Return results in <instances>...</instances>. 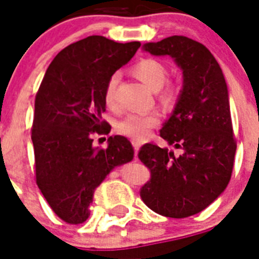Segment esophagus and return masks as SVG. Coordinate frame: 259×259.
I'll list each match as a JSON object with an SVG mask.
<instances>
[{"mask_svg":"<svg viewBox=\"0 0 259 259\" xmlns=\"http://www.w3.org/2000/svg\"><path fill=\"white\" fill-rule=\"evenodd\" d=\"M133 148H134V152L137 153L138 149H140V144H138V142H134L133 141Z\"/></svg>","mask_w":259,"mask_h":259,"instance_id":"obj_1","label":"esophagus"}]
</instances>
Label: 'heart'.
I'll list each match as a JSON object with an SVG mask.
<instances>
[{
    "instance_id": "1",
    "label": "heart",
    "mask_w": 259,
    "mask_h": 259,
    "mask_svg": "<svg viewBox=\"0 0 259 259\" xmlns=\"http://www.w3.org/2000/svg\"><path fill=\"white\" fill-rule=\"evenodd\" d=\"M132 74L140 79L148 89L152 91H157L158 101L164 107H173L176 105L179 99V91L175 84L165 83L168 71L164 63L152 58L141 59L132 67ZM117 86V75L110 76L106 83L103 99H105L106 106L111 110H115L118 106ZM158 122H160V117L156 113L130 114L118 122L117 130L119 134L132 138L134 141H142L149 136L150 130L158 125Z\"/></svg>"
}]
</instances>
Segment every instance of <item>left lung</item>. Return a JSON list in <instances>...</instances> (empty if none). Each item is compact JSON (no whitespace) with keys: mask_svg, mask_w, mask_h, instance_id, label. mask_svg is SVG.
<instances>
[{"mask_svg":"<svg viewBox=\"0 0 259 259\" xmlns=\"http://www.w3.org/2000/svg\"><path fill=\"white\" fill-rule=\"evenodd\" d=\"M144 48L157 56L169 55L183 70L180 98L160 130L183 154L176 157L166 148L142 145L138 158L150 170V179L140 196L160 215L191 217L208 207L231 179L237 140L227 84L213 55L192 38L170 36Z\"/></svg>","mask_w":259,"mask_h":259,"instance_id":"obj_1","label":"left lung"}]
</instances>
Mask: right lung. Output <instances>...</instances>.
I'll list each match as a JSON object with an SVG mask.
<instances>
[{"mask_svg":"<svg viewBox=\"0 0 259 259\" xmlns=\"http://www.w3.org/2000/svg\"><path fill=\"white\" fill-rule=\"evenodd\" d=\"M140 47L89 36L56 55L38 87L32 125L36 183L66 223L86 222L95 188L115 166L133 160L127 138L109 137L102 149L94 148L93 137L110 133L102 118L106 83Z\"/></svg>","mask_w":259,"mask_h":259,"instance_id":"right-lung-1","label":"right lung"}]
</instances>
